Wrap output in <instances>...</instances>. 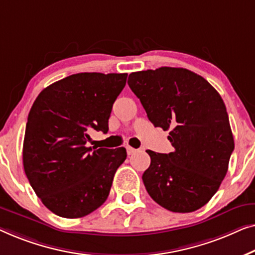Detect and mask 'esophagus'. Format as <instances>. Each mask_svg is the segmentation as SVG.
Returning <instances> with one entry per match:
<instances>
[{
	"mask_svg": "<svg viewBox=\"0 0 255 255\" xmlns=\"http://www.w3.org/2000/svg\"><path fill=\"white\" fill-rule=\"evenodd\" d=\"M126 149H127V153H128V155H132V153L136 152V149L131 148V146H129V145L126 146Z\"/></svg>",
	"mask_w": 255,
	"mask_h": 255,
	"instance_id": "esophagus-1",
	"label": "esophagus"
}]
</instances>
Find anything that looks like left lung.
Listing matches in <instances>:
<instances>
[{
  "label": "left lung",
  "instance_id": "1",
  "mask_svg": "<svg viewBox=\"0 0 255 255\" xmlns=\"http://www.w3.org/2000/svg\"><path fill=\"white\" fill-rule=\"evenodd\" d=\"M128 85L155 127L170 130L173 152L146 150L142 175L152 200L173 213H192L209 202L228 172L235 149L223 99L202 76L184 68L131 73Z\"/></svg>",
  "mask_w": 255,
  "mask_h": 255
}]
</instances>
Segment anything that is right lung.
<instances>
[{"mask_svg": "<svg viewBox=\"0 0 255 255\" xmlns=\"http://www.w3.org/2000/svg\"><path fill=\"white\" fill-rule=\"evenodd\" d=\"M127 74L80 73L44 89L28 113L23 165L41 202L57 216H87L105 202L124 146L88 148L91 130L109 131V118Z\"/></svg>", "mask_w": 255, "mask_h": 255, "instance_id": "right-lung-1", "label": "right lung"}]
</instances>
